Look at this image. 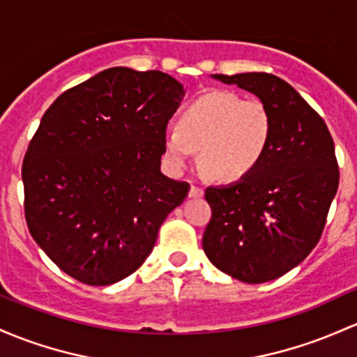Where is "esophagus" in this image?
Returning <instances> with one entry per match:
<instances>
[{"label": "esophagus", "instance_id": "1", "mask_svg": "<svg viewBox=\"0 0 357 357\" xmlns=\"http://www.w3.org/2000/svg\"><path fill=\"white\" fill-rule=\"evenodd\" d=\"M188 197H190V198H199V197H203V188H199V186H191V188H190V193H188Z\"/></svg>", "mask_w": 357, "mask_h": 357}]
</instances>
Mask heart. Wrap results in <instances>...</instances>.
I'll use <instances>...</instances> for the list:
<instances>
[{
  "label": "heart",
  "mask_w": 357,
  "mask_h": 357,
  "mask_svg": "<svg viewBox=\"0 0 357 357\" xmlns=\"http://www.w3.org/2000/svg\"><path fill=\"white\" fill-rule=\"evenodd\" d=\"M273 115L256 98L210 93L183 109L178 125L164 134V159L181 172L199 151V164L217 181H237L250 174L268 152Z\"/></svg>",
  "instance_id": "heart-1"
}]
</instances>
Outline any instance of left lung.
Listing matches in <instances>:
<instances>
[{"mask_svg": "<svg viewBox=\"0 0 357 357\" xmlns=\"http://www.w3.org/2000/svg\"><path fill=\"white\" fill-rule=\"evenodd\" d=\"M213 77L259 96L273 115V139L250 174L205 190L211 218L203 250L229 276L264 283L298 266L322 237L339 186L334 140L322 116L281 77Z\"/></svg>", "mask_w": 357, "mask_h": 357, "instance_id": "8db88e82", "label": "left lung"}]
</instances>
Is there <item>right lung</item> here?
I'll return each mask as SVG.
<instances>
[{"label":"right lung","mask_w":357,"mask_h":357,"mask_svg":"<svg viewBox=\"0 0 357 357\" xmlns=\"http://www.w3.org/2000/svg\"><path fill=\"white\" fill-rule=\"evenodd\" d=\"M185 96L160 70L109 68L62 93L22 166L25 220L59 268L89 287L135 273L190 185L160 172L167 121Z\"/></svg>","instance_id":"right-lung-1"}]
</instances>
